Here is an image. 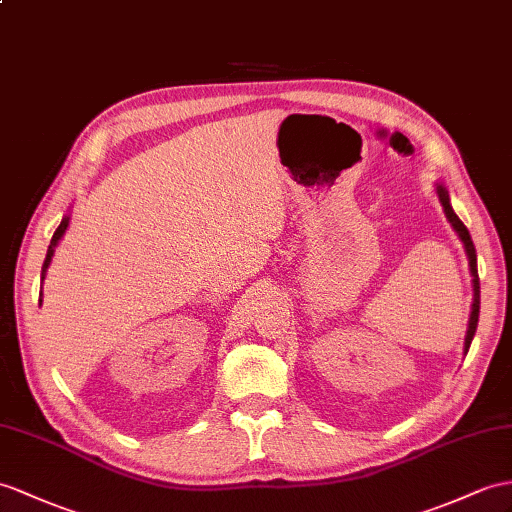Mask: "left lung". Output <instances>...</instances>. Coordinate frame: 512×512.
<instances>
[{
	"mask_svg": "<svg viewBox=\"0 0 512 512\" xmlns=\"http://www.w3.org/2000/svg\"><path fill=\"white\" fill-rule=\"evenodd\" d=\"M436 193H439V199H441L443 210H445V217L450 219L454 230H456L458 236H460V241L465 243V252H467V258H469V269H471V276H473V308H471V317H469V330H467V336H465V352H469V345H471V341H473V334H476L478 317H480V278H478L476 247H473L471 234H469V230L465 228V223L460 221L458 215L452 210V206H450V195H447V191L443 189L441 184L436 186Z\"/></svg>",
	"mask_w": 512,
	"mask_h": 512,
	"instance_id": "left-lung-1",
	"label": "left lung"
}]
</instances>
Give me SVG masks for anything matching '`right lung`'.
<instances>
[{"label": "right lung", "mask_w": 512, "mask_h": 512, "mask_svg": "<svg viewBox=\"0 0 512 512\" xmlns=\"http://www.w3.org/2000/svg\"><path fill=\"white\" fill-rule=\"evenodd\" d=\"M67 226H69V217H65L60 221V226L56 228V232H54V236H52V243H49V249H47V256H45V263H43V269H41V278L45 280V271H47V267H49V263H52V256H54V247L58 245V241H60V236L65 234V230H67ZM43 295V293H41ZM39 304H41V297H39Z\"/></svg>", "instance_id": "add662e5"}]
</instances>
